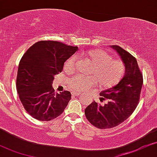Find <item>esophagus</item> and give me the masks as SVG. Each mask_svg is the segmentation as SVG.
<instances>
[{"mask_svg": "<svg viewBox=\"0 0 157 157\" xmlns=\"http://www.w3.org/2000/svg\"><path fill=\"white\" fill-rule=\"evenodd\" d=\"M72 96H80V93H72Z\"/></svg>", "mask_w": 157, "mask_h": 157, "instance_id": "34e87169", "label": "esophagus"}]
</instances>
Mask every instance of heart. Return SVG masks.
Returning <instances> with one entry per match:
<instances>
[{"label":"heart","mask_w":157,"mask_h":157,"mask_svg":"<svg viewBox=\"0 0 157 157\" xmlns=\"http://www.w3.org/2000/svg\"><path fill=\"white\" fill-rule=\"evenodd\" d=\"M82 56L94 65L91 70L93 77H85L75 76L69 80V84L71 90L75 92H82L88 90L96 82L102 88H111L117 85L122 80L124 73V66L122 61L114 60L112 56L100 49L89 50ZM77 59L72 56L67 60L64 64V69L67 72L74 71Z\"/></svg>","instance_id":"b5f03b06"}]
</instances>
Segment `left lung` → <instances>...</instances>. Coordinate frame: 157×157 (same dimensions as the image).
Returning a JSON list of instances; mask_svg holds the SVG:
<instances>
[{"mask_svg": "<svg viewBox=\"0 0 157 157\" xmlns=\"http://www.w3.org/2000/svg\"><path fill=\"white\" fill-rule=\"evenodd\" d=\"M111 48L120 56L125 71L117 85L101 92V100L106 99V104L93 101L85 109L87 120L99 129L114 128L126 120L136 109L143 85V75L136 59L118 45Z\"/></svg>", "mask_w": 157, "mask_h": 157, "instance_id": "left-lung-1", "label": "left lung"}]
</instances>
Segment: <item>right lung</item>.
Instances as JSON below:
<instances>
[{
  "mask_svg": "<svg viewBox=\"0 0 157 157\" xmlns=\"http://www.w3.org/2000/svg\"><path fill=\"white\" fill-rule=\"evenodd\" d=\"M77 48L58 41L42 40L23 55L18 67L17 90L24 108L33 118L50 121L64 111L71 93L67 90L56 93L53 80Z\"/></svg>",
  "mask_w": 157,
  "mask_h": 157,
  "instance_id": "right-lung-1",
  "label": "right lung"
}]
</instances>
